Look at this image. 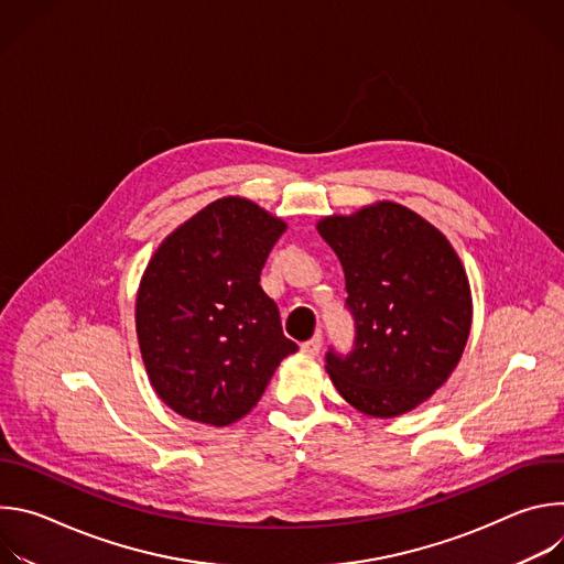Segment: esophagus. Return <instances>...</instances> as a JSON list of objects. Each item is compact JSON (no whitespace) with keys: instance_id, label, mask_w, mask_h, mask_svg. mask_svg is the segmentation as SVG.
<instances>
[{"instance_id":"esophagus-1","label":"esophagus","mask_w":564,"mask_h":564,"mask_svg":"<svg viewBox=\"0 0 564 564\" xmlns=\"http://www.w3.org/2000/svg\"><path fill=\"white\" fill-rule=\"evenodd\" d=\"M321 346H324V337L316 335V337H312L310 341L301 344V352H305V355L314 357V355H318V352H321Z\"/></svg>"}]
</instances>
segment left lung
I'll use <instances>...</instances> for the list:
<instances>
[{"instance_id": "left-lung-1", "label": "left lung", "mask_w": 564, "mask_h": 564, "mask_svg": "<svg viewBox=\"0 0 564 564\" xmlns=\"http://www.w3.org/2000/svg\"><path fill=\"white\" fill-rule=\"evenodd\" d=\"M346 274L355 348L326 355L339 394L359 413L397 417L446 383L464 352L473 301L448 238L413 209L381 200L316 223Z\"/></svg>"}]
</instances>
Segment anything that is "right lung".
<instances>
[{
	"label": "right lung",
	"instance_id": "obj_1",
	"mask_svg": "<svg viewBox=\"0 0 564 564\" xmlns=\"http://www.w3.org/2000/svg\"><path fill=\"white\" fill-rule=\"evenodd\" d=\"M285 227L257 203L225 196L153 252L135 296V333L155 394L178 415L234 424L299 350L259 283Z\"/></svg>",
	"mask_w": 564,
	"mask_h": 564
}]
</instances>
